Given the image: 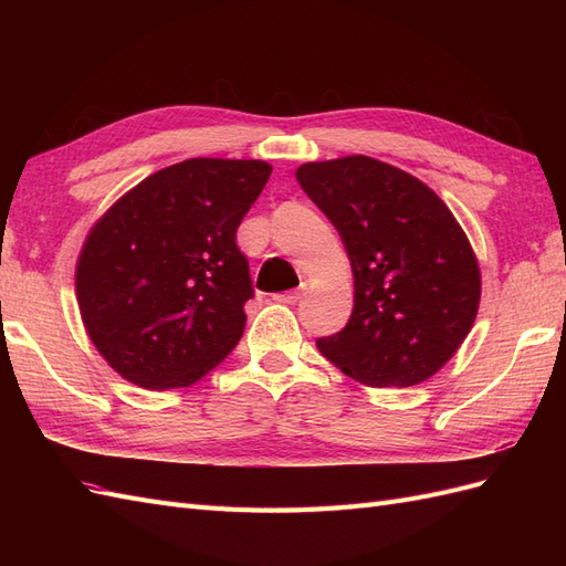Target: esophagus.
<instances>
[{
    "label": "esophagus",
    "instance_id": "34e87169",
    "mask_svg": "<svg viewBox=\"0 0 566 566\" xmlns=\"http://www.w3.org/2000/svg\"><path fill=\"white\" fill-rule=\"evenodd\" d=\"M302 295H304V290H290V293H279V295H273V300L276 302H283V304H295V302H300L302 300Z\"/></svg>",
    "mask_w": 566,
    "mask_h": 566
}]
</instances>
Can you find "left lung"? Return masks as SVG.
I'll list each match as a JSON object with an SVG mask.
<instances>
[{
    "mask_svg": "<svg viewBox=\"0 0 566 566\" xmlns=\"http://www.w3.org/2000/svg\"><path fill=\"white\" fill-rule=\"evenodd\" d=\"M302 191L331 219L354 271L345 328L318 352L368 387L418 385L468 337L482 281L468 235L441 198L387 163H306Z\"/></svg>",
    "mask_w": 566,
    "mask_h": 566,
    "instance_id": "8db88e82",
    "label": "left lung"
}]
</instances>
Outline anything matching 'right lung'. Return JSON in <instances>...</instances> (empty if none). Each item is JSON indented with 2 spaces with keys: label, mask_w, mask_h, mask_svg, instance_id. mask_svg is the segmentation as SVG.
Instances as JSON below:
<instances>
[{
  "label": "right lung",
  "mask_w": 566,
  "mask_h": 566,
  "mask_svg": "<svg viewBox=\"0 0 566 566\" xmlns=\"http://www.w3.org/2000/svg\"><path fill=\"white\" fill-rule=\"evenodd\" d=\"M269 175L262 160H184L134 186L92 229L77 304L125 380L188 387L238 345L254 287L235 231Z\"/></svg>",
  "instance_id": "right-lung-1"
}]
</instances>
